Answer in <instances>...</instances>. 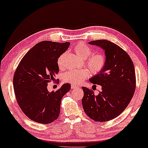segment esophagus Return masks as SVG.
<instances>
[{
    "instance_id": "34e87169",
    "label": "esophagus",
    "mask_w": 148,
    "mask_h": 148,
    "mask_svg": "<svg viewBox=\"0 0 148 148\" xmlns=\"http://www.w3.org/2000/svg\"><path fill=\"white\" fill-rule=\"evenodd\" d=\"M71 88L72 89H74V88H78V86H77V85H75V84H71Z\"/></svg>"
}]
</instances>
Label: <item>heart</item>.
Listing matches in <instances>:
<instances>
[{"mask_svg":"<svg viewBox=\"0 0 148 148\" xmlns=\"http://www.w3.org/2000/svg\"><path fill=\"white\" fill-rule=\"evenodd\" d=\"M74 52L78 56L83 59H86L88 56L89 58L86 60V65L90 69L93 73H98L100 72L105 66L106 57L101 54H95L90 56L92 54V50L90 47L79 42L73 48ZM58 66H62V56L58 60ZM89 75L88 69H71L65 72L63 76L64 81L73 84H78Z\"/></svg>","mask_w":148,"mask_h":148,"instance_id":"b5f03b06","label":"heart"}]
</instances>
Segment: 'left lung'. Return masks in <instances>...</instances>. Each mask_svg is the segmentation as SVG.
I'll use <instances>...</instances> for the list:
<instances>
[{
  "label": "left lung",
  "instance_id": "left-lung-1",
  "mask_svg": "<svg viewBox=\"0 0 148 148\" xmlns=\"http://www.w3.org/2000/svg\"><path fill=\"white\" fill-rule=\"evenodd\" d=\"M90 45L104 50L105 66L90 79L101 86V92L94 95L83 86L82 104L86 114L96 121L106 122L119 115L129 105L136 89L134 67L131 58L121 48L107 40H92Z\"/></svg>",
  "mask_w": 148,
  "mask_h": 148
}]
</instances>
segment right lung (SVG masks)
<instances>
[{"label": "right lung", "instance_id": "obj_1", "mask_svg": "<svg viewBox=\"0 0 148 148\" xmlns=\"http://www.w3.org/2000/svg\"><path fill=\"white\" fill-rule=\"evenodd\" d=\"M69 45V42H38L27 52L17 67L13 79L16 100L25 115L33 121L48 124L59 117L62 99L71 89V84H64L51 92L47 86L59 72L58 60Z\"/></svg>", "mask_w": 148, "mask_h": 148}]
</instances>
